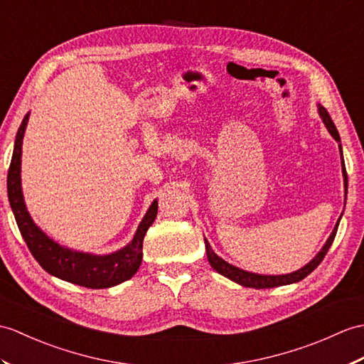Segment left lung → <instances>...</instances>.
Here are the masks:
<instances>
[{
  "label": "left lung",
  "mask_w": 364,
  "mask_h": 364,
  "mask_svg": "<svg viewBox=\"0 0 364 364\" xmlns=\"http://www.w3.org/2000/svg\"><path fill=\"white\" fill-rule=\"evenodd\" d=\"M318 113L321 116V119H323L326 129L328 130V133L332 134L333 139L336 142H340V134H338V130L332 121V117L328 116L327 109L324 107L318 105ZM340 154H341V158H343V149H341V144H340ZM341 166H343V178H344V192H346V198H348V173H346V167H344V159L341 161ZM340 220H341V215L340 218H338V222L333 228V231L331 234V237L327 239V242L324 243V247L321 248V251L318 252V255L311 259L309 264L306 267L299 268L298 272H293L290 274H257V273H250V272H245V269H240L237 267H234L231 264H228L226 260H223L222 257H218L215 252L213 251V248H210L209 242L205 239V245H206V255H208V260L210 267H213L217 273H220L222 276L231 279L232 282L239 284V285H243V287H250V289H273V287H281V285H289V284H294V282H299L302 281L304 277H307L314 269L323 262V259L326 257L328 248L332 247L333 243V239L336 235V231H338V225H340Z\"/></svg>",
  "instance_id": "obj_1"
}]
</instances>
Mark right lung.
I'll return each mask as SVG.
<instances>
[{"label":"right lung","mask_w":364,"mask_h":364,"mask_svg":"<svg viewBox=\"0 0 364 364\" xmlns=\"http://www.w3.org/2000/svg\"><path fill=\"white\" fill-rule=\"evenodd\" d=\"M29 121V113L16 132L14 154L9 172H7V197L15 215L16 225L26 242L31 255L40 267L62 281L71 282L87 289H108L129 279L138 272L142 262V242L147 230L155 222L158 214V201L154 200L141 220L136 234L127 247L112 255H90L62 247L40 230L31 218L24 205L21 192V146L24 130Z\"/></svg>","instance_id":"add662e5"}]
</instances>
